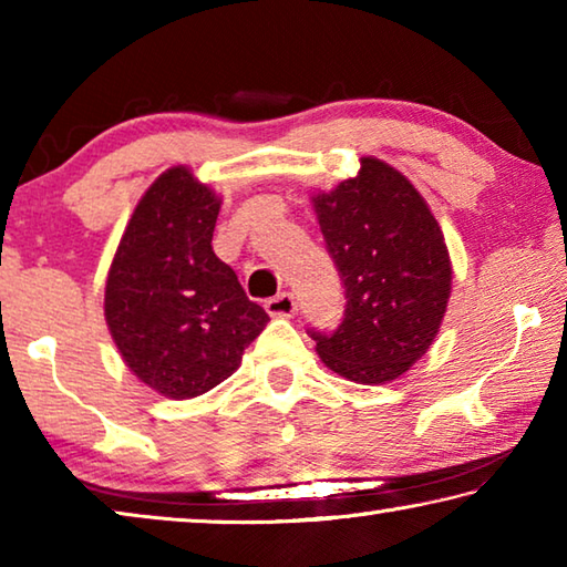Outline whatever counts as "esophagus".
<instances>
[{"label": "esophagus", "mask_w": 567, "mask_h": 567, "mask_svg": "<svg viewBox=\"0 0 567 567\" xmlns=\"http://www.w3.org/2000/svg\"><path fill=\"white\" fill-rule=\"evenodd\" d=\"M265 310L270 312L272 318H292L297 312V302L290 292H280L265 302Z\"/></svg>", "instance_id": "34e87169"}]
</instances>
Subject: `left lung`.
I'll use <instances>...</instances> for the list:
<instances>
[{"label":"left lung","mask_w":567,"mask_h":567,"mask_svg":"<svg viewBox=\"0 0 567 567\" xmlns=\"http://www.w3.org/2000/svg\"><path fill=\"white\" fill-rule=\"evenodd\" d=\"M312 205L348 300L338 330H310L315 350L352 382L395 380L445 318L453 267L443 229L412 182L375 157Z\"/></svg>","instance_id":"obj_1"}]
</instances>
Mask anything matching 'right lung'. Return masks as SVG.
<instances>
[{
	"instance_id": "obj_1",
	"label": "right lung",
	"mask_w": 567,
	"mask_h": 567,
	"mask_svg": "<svg viewBox=\"0 0 567 567\" xmlns=\"http://www.w3.org/2000/svg\"><path fill=\"white\" fill-rule=\"evenodd\" d=\"M219 203L187 167L162 172L134 207L104 287L124 364L172 400L227 380L270 322L215 255Z\"/></svg>"
}]
</instances>
